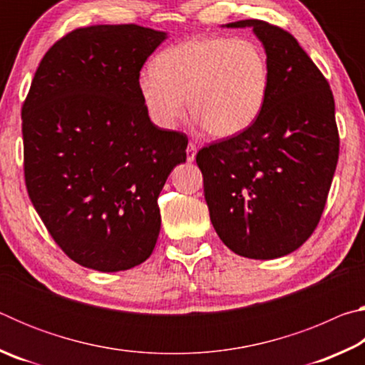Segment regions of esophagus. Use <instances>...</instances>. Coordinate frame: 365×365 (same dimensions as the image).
I'll list each match as a JSON object with an SVG mask.
<instances>
[{"mask_svg": "<svg viewBox=\"0 0 365 365\" xmlns=\"http://www.w3.org/2000/svg\"><path fill=\"white\" fill-rule=\"evenodd\" d=\"M196 158V146L193 143H188L187 146V160L188 163H193Z\"/></svg>", "mask_w": 365, "mask_h": 365, "instance_id": "obj_1", "label": "esophagus"}]
</instances>
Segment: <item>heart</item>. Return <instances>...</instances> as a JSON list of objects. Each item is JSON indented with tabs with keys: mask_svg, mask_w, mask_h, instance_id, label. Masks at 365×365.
<instances>
[{
	"mask_svg": "<svg viewBox=\"0 0 365 365\" xmlns=\"http://www.w3.org/2000/svg\"><path fill=\"white\" fill-rule=\"evenodd\" d=\"M137 88L154 125L172 130L188 110L214 138L245 132L261 114L269 91V61L256 41L195 36L159 53Z\"/></svg>",
	"mask_w": 365,
	"mask_h": 365,
	"instance_id": "1",
	"label": "heart"
}]
</instances>
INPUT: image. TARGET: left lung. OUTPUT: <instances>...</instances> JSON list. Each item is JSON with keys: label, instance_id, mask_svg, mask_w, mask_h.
I'll list each match as a JSON object with an SVG mask.
<instances>
[{"label": "left lung", "instance_id": "left-lung-1", "mask_svg": "<svg viewBox=\"0 0 365 365\" xmlns=\"http://www.w3.org/2000/svg\"><path fill=\"white\" fill-rule=\"evenodd\" d=\"M252 29L269 61V91L245 132L196 154L219 238L235 255L275 259L317 227L339 151L335 101L322 72L293 35L264 21Z\"/></svg>", "mask_w": 365, "mask_h": 365}]
</instances>
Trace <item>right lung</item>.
I'll return each mask as SVG.
<instances>
[{
    "mask_svg": "<svg viewBox=\"0 0 365 365\" xmlns=\"http://www.w3.org/2000/svg\"><path fill=\"white\" fill-rule=\"evenodd\" d=\"M165 38L135 24L73 30L43 56L22 106L29 196L83 267L119 272L151 256L158 196L187 160V135L154 125L137 88Z\"/></svg>",
    "mask_w": 365,
    "mask_h": 365,
    "instance_id": "right-lung-1",
    "label": "right lung"
}]
</instances>
